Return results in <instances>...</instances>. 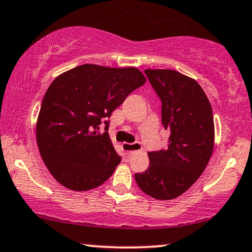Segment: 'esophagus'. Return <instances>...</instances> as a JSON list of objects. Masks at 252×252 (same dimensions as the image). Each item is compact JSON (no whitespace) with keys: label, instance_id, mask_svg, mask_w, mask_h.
<instances>
[{"label":"esophagus","instance_id":"1","mask_svg":"<svg viewBox=\"0 0 252 252\" xmlns=\"http://www.w3.org/2000/svg\"><path fill=\"white\" fill-rule=\"evenodd\" d=\"M122 149L126 157H130L133 152L142 150V145L139 143H123Z\"/></svg>","mask_w":252,"mask_h":252}]
</instances>
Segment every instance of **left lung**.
<instances>
[{
	"mask_svg": "<svg viewBox=\"0 0 252 252\" xmlns=\"http://www.w3.org/2000/svg\"><path fill=\"white\" fill-rule=\"evenodd\" d=\"M161 100V122L170 131L166 149L149 152L150 165L137 185L157 200H172L199 179L214 150V117L197 82L174 69H145Z\"/></svg>",
	"mask_w": 252,
	"mask_h": 252,
	"instance_id": "left-lung-1",
	"label": "left lung"
}]
</instances>
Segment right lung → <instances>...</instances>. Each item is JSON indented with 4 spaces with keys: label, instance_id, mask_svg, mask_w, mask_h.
<instances>
[{
    "label": "right lung",
    "instance_id": "1",
    "mask_svg": "<svg viewBox=\"0 0 252 252\" xmlns=\"http://www.w3.org/2000/svg\"><path fill=\"white\" fill-rule=\"evenodd\" d=\"M136 67L85 63L57 76L43 97L36 124L37 145L53 178L66 189L84 192L102 185L121 157L101 120L145 84Z\"/></svg>",
    "mask_w": 252,
    "mask_h": 252
}]
</instances>
